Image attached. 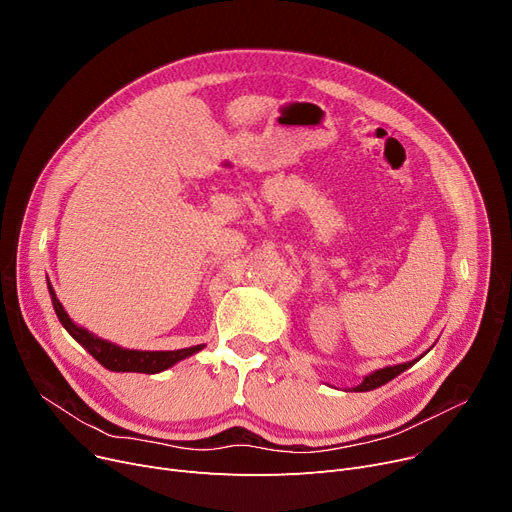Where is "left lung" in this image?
I'll return each instance as SVG.
<instances>
[{
    "label": "left lung",
    "instance_id": "8db88e82",
    "mask_svg": "<svg viewBox=\"0 0 512 512\" xmlns=\"http://www.w3.org/2000/svg\"><path fill=\"white\" fill-rule=\"evenodd\" d=\"M425 353H427V351H425ZM425 353H423V355H425ZM423 355H421V357H423ZM421 357H417V359H413V361H407V363H400V365H390V367H384V369H375V371H371L369 375H365L363 382H361L359 386H355L353 390H355V392H369V390L380 388V386L388 384L390 380H394L396 375H400L405 369L413 367Z\"/></svg>",
    "mask_w": 512,
    "mask_h": 512
}]
</instances>
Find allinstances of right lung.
I'll list each match as a JSON object with an SVG mask.
<instances>
[{"label": "right lung", "mask_w": 512, "mask_h": 512, "mask_svg": "<svg viewBox=\"0 0 512 512\" xmlns=\"http://www.w3.org/2000/svg\"><path fill=\"white\" fill-rule=\"evenodd\" d=\"M49 288V297L53 303V309H56V315L60 319V324L66 328V332L85 348V351L99 361L105 369L110 371H118V373H159L166 371L172 365H176L178 361L193 357L195 353H199L201 348H205V344H197V346H188V348H178V351H137V348H124L118 346L110 340H103L99 336H95L93 332H89L87 328L74 324L70 319V315L66 313L64 305L60 303V299L56 297V290H53L51 282H47Z\"/></svg>", "instance_id": "1"}]
</instances>
